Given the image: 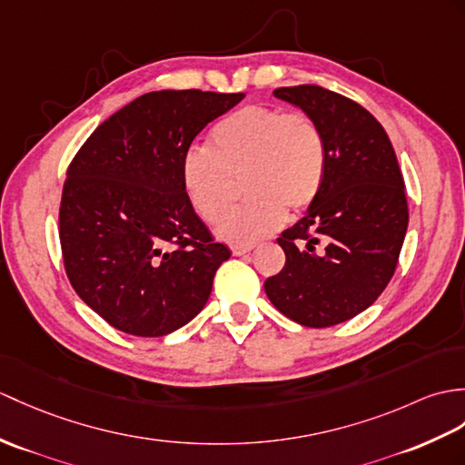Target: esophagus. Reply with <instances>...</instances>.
<instances>
[{"instance_id":"34e87169","label":"esophagus","mask_w":465,"mask_h":465,"mask_svg":"<svg viewBox=\"0 0 465 465\" xmlns=\"http://www.w3.org/2000/svg\"><path fill=\"white\" fill-rule=\"evenodd\" d=\"M253 250V245H232V253L233 255H245Z\"/></svg>"}]
</instances>
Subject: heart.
<instances>
[{"label": "heart", "mask_w": 465, "mask_h": 465, "mask_svg": "<svg viewBox=\"0 0 465 465\" xmlns=\"http://www.w3.org/2000/svg\"><path fill=\"white\" fill-rule=\"evenodd\" d=\"M327 172V144L307 113L247 104L212 128L210 148L192 146L182 156L180 178L192 210L203 222H220L232 203V182L244 178L251 198L226 216L218 235L253 243L273 233L285 210L299 213L317 200Z\"/></svg>", "instance_id": "1"}]
</instances>
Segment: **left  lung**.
Masks as SVG:
<instances>
[{"instance_id":"obj_1","label":"left lung","mask_w":465,"mask_h":465,"mask_svg":"<svg viewBox=\"0 0 465 465\" xmlns=\"http://www.w3.org/2000/svg\"><path fill=\"white\" fill-rule=\"evenodd\" d=\"M273 94L315 118L327 172L307 213L277 237L287 262L263 287L291 321L332 327L369 309L396 272L408 228L404 178L382 124L359 103L319 84Z\"/></svg>"}]
</instances>
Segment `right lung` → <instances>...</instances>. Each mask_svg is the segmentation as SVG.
<instances>
[{
	"mask_svg": "<svg viewBox=\"0 0 465 465\" xmlns=\"http://www.w3.org/2000/svg\"><path fill=\"white\" fill-rule=\"evenodd\" d=\"M243 96L146 93L99 124L71 160L59 206L64 272L111 327L164 337L206 305L232 253L192 210L180 164L203 126Z\"/></svg>",
	"mask_w": 465,
	"mask_h": 465,
	"instance_id": "1",
	"label": "right lung"
}]
</instances>
